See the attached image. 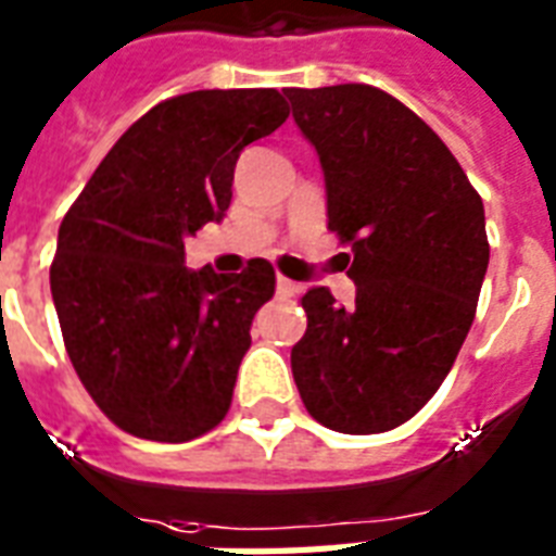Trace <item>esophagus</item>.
I'll return each mask as SVG.
<instances>
[{"mask_svg":"<svg viewBox=\"0 0 556 556\" xmlns=\"http://www.w3.org/2000/svg\"><path fill=\"white\" fill-rule=\"evenodd\" d=\"M277 294L286 296V300H288V296H294L296 294V282H291V279L279 274V277H277Z\"/></svg>","mask_w":556,"mask_h":556,"instance_id":"esophagus-1","label":"esophagus"}]
</instances>
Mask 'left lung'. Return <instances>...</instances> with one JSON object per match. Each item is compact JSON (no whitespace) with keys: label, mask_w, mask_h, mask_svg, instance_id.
<instances>
[{"label":"left lung","mask_w":556,"mask_h":556,"mask_svg":"<svg viewBox=\"0 0 556 556\" xmlns=\"http://www.w3.org/2000/svg\"><path fill=\"white\" fill-rule=\"evenodd\" d=\"M320 155L329 230L352 248L357 294H303L308 329L291 371L314 421L387 432L421 409L473 326L491 244L484 207L439 135L366 83L286 89Z\"/></svg>","instance_id":"left-lung-1"}]
</instances>
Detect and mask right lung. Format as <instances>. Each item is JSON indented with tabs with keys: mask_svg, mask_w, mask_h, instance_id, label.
Masks as SVG:
<instances>
[{
	"mask_svg": "<svg viewBox=\"0 0 556 556\" xmlns=\"http://www.w3.org/2000/svg\"><path fill=\"white\" fill-rule=\"evenodd\" d=\"M277 89H204L152 106L65 213L51 296L65 352L109 421L138 439L210 432L230 409L274 268L190 270L185 239L225 216L248 143L286 124Z\"/></svg>",
	"mask_w": 556,
	"mask_h": 556,
	"instance_id": "obj_1",
	"label": "right lung"
}]
</instances>
